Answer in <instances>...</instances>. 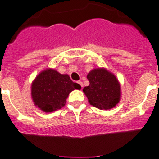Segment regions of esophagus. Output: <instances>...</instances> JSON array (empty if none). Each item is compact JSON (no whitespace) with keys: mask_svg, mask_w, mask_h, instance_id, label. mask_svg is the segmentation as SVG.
<instances>
[{"mask_svg":"<svg viewBox=\"0 0 159 159\" xmlns=\"http://www.w3.org/2000/svg\"><path fill=\"white\" fill-rule=\"evenodd\" d=\"M78 83L80 84V86L81 87V89H82L83 88V83H82V81H78Z\"/></svg>","mask_w":159,"mask_h":159,"instance_id":"obj_1","label":"esophagus"}]
</instances>
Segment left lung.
I'll return each mask as SVG.
<instances>
[{"label":"left lung","instance_id":"1","mask_svg":"<svg viewBox=\"0 0 159 159\" xmlns=\"http://www.w3.org/2000/svg\"><path fill=\"white\" fill-rule=\"evenodd\" d=\"M89 85L83 92L89 102L100 110L113 108L121 97V87L116 77L106 69H94L87 75Z\"/></svg>","mask_w":159,"mask_h":159}]
</instances>
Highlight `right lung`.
<instances>
[{
    "mask_svg": "<svg viewBox=\"0 0 159 159\" xmlns=\"http://www.w3.org/2000/svg\"><path fill=\"white\" fill-rule=\"evenodd\" d=\"M78 83L71 81L67 75H61L55 70L47 69L33 81L31 95L34 104L44 112L61 109L66 103L69 93L81 89Z\"/></svg>",
    "mask_w": 159,
    "mask_h": 159,
    "instance_id": "add662e5",
    "label": "right lung"
}]
</instances>
